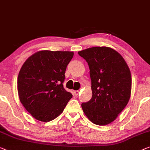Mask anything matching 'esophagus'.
Masks as SVG:
<instances>
[{"label":"esophagus","mask_w":150,"mask_h":150,"mask_svg":"<svg viewBox=\"0 0 150 150\" xmlns=\"http://www.w3.org/2000/svg\"><path fill=\"white\" fill-rule=\"evenodd\" d=\"M79 93H80L79 91H75L74 92V94L75 96H77V95H79Z\"/></svg>","instance_id":"esophagus-1"}]
</instances>
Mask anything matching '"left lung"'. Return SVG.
I'll list each match as a JSON object with an SVG mask.
<instances>
[{
	"mask_svg": "<svg viewBox=\"0 0 150 150\" xmlns=\"http://www.w3.org/2000/svg\"><path fill=\"white\" fill-rule=\"evenodd\" d=\"M88 63L92 98L82 103V110L93 123L112 122L127 105L131 93V74L125 60L112 48L95 47L79 52Z\"/></svg>",
	"mask_w": 150,
	"mask_h": 150,
	"instance_id": "left-lung-1",
	"label": "left lung"
}]
</instances>
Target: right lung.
Returning a JSON list of instances; mask_svg holds the SVG:
<instances>
[{
  "label": "right lung",
  "mask_w": 150,
  "mask_h": 150,
  "mask_svg": "<svg viewBox=\"0 0 150 150\" xmlns=\"http://www.w3.org/2000/svg\"><path fill=\"white\" fill-rule=\"evenodd\" d=\"M72 51H40L28 57L19 71L17 91L25 110L39 121L49 122L72 97L63 86Z\"/></svg>",
  "instance_id": "obj_1"
}]
</instances>
